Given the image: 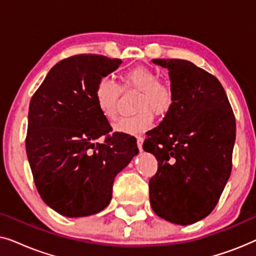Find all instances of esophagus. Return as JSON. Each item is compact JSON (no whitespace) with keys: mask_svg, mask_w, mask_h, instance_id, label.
<instances>
[{"mask_svg":"<svg viewBox=\"0 0 256 256\" xmlns=\"http://www.w3.org/2000/svg\"><path fill=\"white\" fill-rule=\"evenodd\" d=\"M136 140H138V148L140 152H142V144H143V138L142 136H138L136 138Z\"/></svg>","mask_w":256,"mask_h":256,"instance_id":"1","label":"esophagus"}]
</instances>
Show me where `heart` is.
<instances>
[{"mask_svg": "<svg viewBox=\"0 0 256 256\" xmlns=\"http://www.w3.org/2000/svg\"><path fill=\"white\" fill-rule=\"evenodd\" d=\"M122 90L132 88L140 92L135 110L138 113L124 118L114 124V130L122 134L138 135L152 127L154 113L164 115L174 102V92L169 84L160 82L158 76L144 66L126 72L121 76ZM120 87L110 78H101L94 90V98L100 113L108 121L118 116V100Z\"/></svg>", "mask_w": 256, "mask_h": 256, "instance_id": "obj_1", "label": "heart"}]
</instances>
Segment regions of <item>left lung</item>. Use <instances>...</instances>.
Returning a JSON list of instances; mask_svg holds the SVG:
<instances>
[{
	"mask_svg": "<svg viewBox=\"0 0 256 256\" xmlns=\"http://www.w3.org/2000/svg\"><path fill=\"white\" fill-rule=\"evenodd\" d=\"M152 62L169 70L174 102L143 143L158 162L150 205L160 218L190 225L213 211L228 180L236 118L214 76L183 59Z\"/></svg>",
	"mask_w": 256,
	"mask_h": 256,
	"instance_id": "8db88e82",
	"label": "left lung"
}]
</instances>
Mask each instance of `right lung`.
Returning <instances> with one entry per match:
<instances>
[{
    "label": "right lung",
    "mask_w": 256,
    "mask_h": 256,
    "mask_svg": "<svg viewBox=\"0 0 256 256\" xmlns=\"http://www.w3.org/2000/svg\"><path fill=\"white\" fill-rule=\"evenodd\" d=\"M120 59L76 54L48 73L29 106L26 155L38 194L59 214L79 218L110 204L116 174L138 154L136 138L108 135L110 122L94 98L98 82Z\"/></svg>",
    "instance_id": "1"
}]
</instances>
